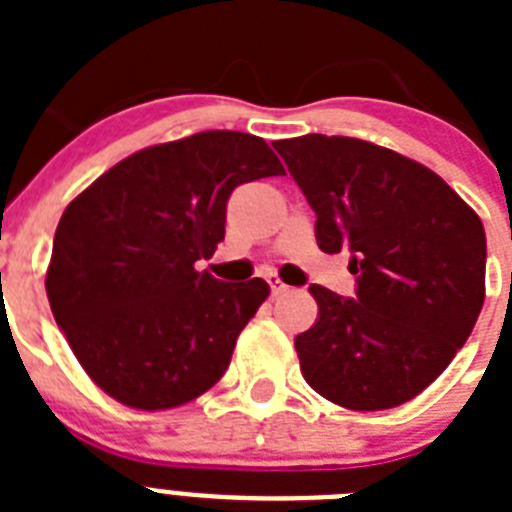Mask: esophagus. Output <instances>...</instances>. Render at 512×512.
<instances>
[{"mask_svg":"<svg viewBox=\"0 0 512 512\" xmlns=\"http://www.w3.org/2000/svg\"><path fill=\"white\" fill-rule=\"evenodd\" d=\"M266 282H269V287H271V297H279V295H284V292H287V284L282 282V279L277 277V274H269V277H266Z\"/></svg>","mask_w":512,"mask_h":512,"instance_id":"1","label":"esophagus"}]
</instances>
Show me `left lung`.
I'll use <instances>...</instances> for the list:
<instances>
[{
  "label": "left lung",
  "mask_w": 512,
  "mask_h": 512,
  "mask_svg": "<svg viewBox=\"0 0 512 512\" xmlns=\"http://www.w3.org/2000/svg\"><path fill=\"white\" fill-rule=\"evenodd\" d=\"M274 148L315 212L320 251H348L356 274V297L310 287L318 320L295 338L302 377L348 410L413 400L479 318L482 220L441 176L390 148L318 133Z\"/></svg>",
  "instance_id": "1"
}]
</instances>
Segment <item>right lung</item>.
Masks as SVG:
<instances>
[{"label": "right lung", "instance_id": "1", "mask_svg": "<svg viewBox=\"0 0 512 512\" xmlns=\"http://www.w3.org/2000/svg\"><path fill=\"white\" fill-rule=\"evenodd\" d=\"M279 174L264 138L207 130L133 153L66 207L45 292L107 395L166 410L223 377L269 284L220 282L194 264L225 238L233 189Z\"/></svg>", "mask_w": 512, "mask_h": 512}]
</instances>
